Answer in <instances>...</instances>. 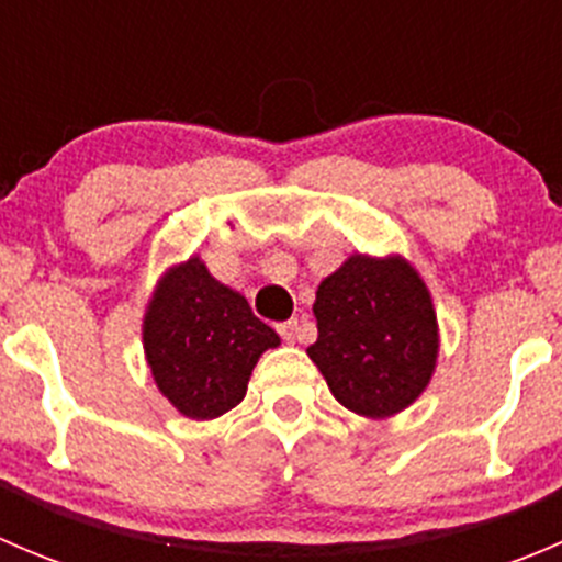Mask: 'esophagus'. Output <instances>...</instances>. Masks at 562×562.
Here are the masks:
<instances>
[{
	"label": "esophagus",
	"mask_w": 562,
	"mask_h": 562,
	"mask_svg": "<svg viewBox=\"0 0 562 562\" xmlns=\"http://www.w3.org/2000/svg\"><path fill=\"white\" fill-rule=\"evenodd\" d=\"M277 331H280V337L285 339L288 345H296V342H302V331H304V323L299 321V317H291V321H285V323H280V326H277Z\"/></svg>",
	"instance_id": "1"
}]
</instances>
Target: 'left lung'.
<instances>
[{
  "instance_id": "1",
  "label": "left lung",
  "mask_w": 562,
  "mask_h": 562,
  "mask_svg": "<svg viewBox=\"0 0 562 562\" xmlns=\"http://www.w3.org/2000/svg\"><path fill=\"white\" fill-rule=\"evenodd\" d=\"M307 348L334 400L364 418L411 407L435 375L440 328L432 293L402 255L353 252L317 285Z\"/></svg>"
}]
</instances>
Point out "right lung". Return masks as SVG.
Returning <instances> with one entry per match:
<instances>
[{"mask_svg": "<svg viewBox=\"0 0 562 562\" xmlns=\"http://www.w3.org/2000/svg\"><path fill=\"white\" fill-rule=\"evenodd\" d=\"M140 334L155 386L192 422L239 405L260 356L280 345L239 291L214 280L201 255L157 280Z\"/></svg>", "mask_w": 562, "mask_h": 562, "instance_id": "1", "label": "right lung"}]
</instances>
